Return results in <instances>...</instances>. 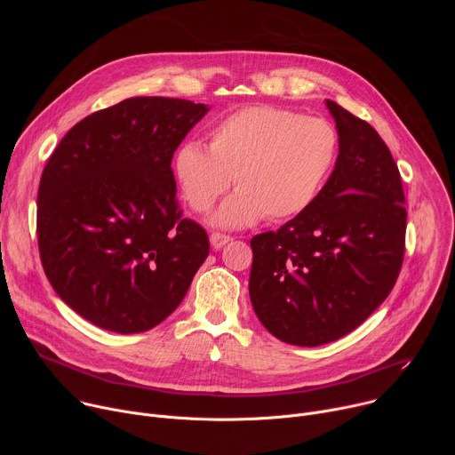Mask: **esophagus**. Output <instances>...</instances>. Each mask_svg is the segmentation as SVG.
I'll use <instances>...</instances> for the list:
<instances>
[{
	"instance_id": "esophagus-1",
	"label": "esophagus",
	"mask_w": 455,
	"mask_h": 455,
	"mask_svg": "<svg viewBox=\"0 0 455 455\" xmlns=\"http://www.w3.org/2000/svg\"><path fill=\"white\" fill-rule=\"evenodd\" d=\"M232 241V237L230 235H227V234H221V232H212L211 234V244L214 246V248H223L227 243H230Z\"/></svg>"
}]
</instances>
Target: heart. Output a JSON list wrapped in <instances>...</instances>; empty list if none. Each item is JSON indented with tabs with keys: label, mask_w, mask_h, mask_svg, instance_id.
<instances>
[{
	"label": "heart",
	"mask_w": 455,
	"mask_h": 455,
	"mask_svg": "<svg viewBox=\"0 0 455 455\" xmlns=\"http://www.w3.org/2000/svg\"><path fill=\"white\" fill-rule=\"evenodd\" d=\"M337 155L330 122L275 106H248L220 120L207 148L187 142L174 155V176L188 207L207 212L237 192L214 216L221 227L284 221L304 212L326 181Z\"/></svg>",
	"instance_id": "obj_1"
}]
</instances>
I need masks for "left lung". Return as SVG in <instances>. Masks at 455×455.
<instances>
[{"label": "left lung", "instance_id": "8db88e82", "mask_svg": "<svg viewBox=\"0 0 455 455\" xmlns=\"http://www.w3.org/2000/svg\"><path fill=\"white\" fill-rule=\"evenodd\" d=\"M339 132L335 169L311 205L251 237L250 300L279 340H339L387 299L405 255L402 176L376 129L326 100Z\"/></svg>", "mask_w": 455, "mask_h": 455}]
</instances>
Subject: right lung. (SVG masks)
<instances>
[{"instance_id": "right-lung-1", "label": "right lung", "mask_w": 455, "mask_h": 455, "mask_svg": "<svg viewBox=\"0 0 455 455\" xmlns=\"http://www.w3.org/2000/svg\"><path fill=\"white\" fill-rule=\"evenodd\" d=\"M207 111L185 99H125L77 122L48 158L37 192L43 270L95 326H158L207 259L209 235L181 218L171 167Z\"/></svg>"}]
</instances>
